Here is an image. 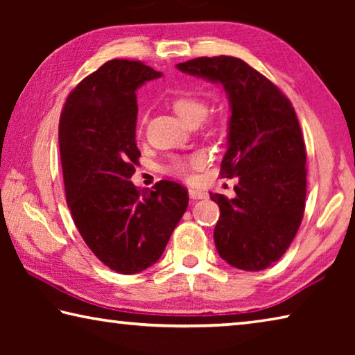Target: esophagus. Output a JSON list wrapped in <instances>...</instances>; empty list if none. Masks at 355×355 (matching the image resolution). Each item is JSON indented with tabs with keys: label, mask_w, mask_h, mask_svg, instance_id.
<instances>
[{
	"label": "esophagus",
	"mask_w": 355,
	"mask_h": 355,
	"mask_svg": "<svg viewBox=\"0 0 355 355\" xmlns=\"http://www.w3.org/2000/svg\"><path fill=\"white\" fill-rule=\"evenodd\" d=\"M189 197L194 200H199V199H205L207 197V192L199 191V189H189Z\"/></svg>",
	"instance_id": "obj_1"
}]
</instances>
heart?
Instances as JSON below:
<instances>
[{
  "label": "heart",
  "mask_w": 355,
  "mask_h": 355,
  "mask_svg": "<svg viewBox=\"0 0 355 355\" xmlns=\"http://www.w3.org/2000/svg\"><path fill=\"white\" fill-rule=\"evenodd\" d=\"M172 107L177 112V116L188 125H199L208 114L207 101L197 97V95H178L172 100ZM146 123V116L141 117L139 131ZM203 164V156L192 155V156H173L169 159V163L164 166V172L177 177H189L191 169H196Z\"/></svg>",
  "instance_id": "obj_1"
}]
</instances>
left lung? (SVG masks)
<instances>
[{
	"instance_id": "left-lung-1",
	"label": "left lung",
	"mask_w": 355,
	"mask_h": 355,
	"mask_svg": "<svg viewBox=\"0 0 355 355\" xmlns=\"http://www.w3.org/2000/svg\"><path fill=\"white\" fill-rule=\"evenodd\" d=\"M184 73L220 83L230 100L228 148L220 177H238L235 197L209 194L219 205L214 243L243 271L280 260L300 227L307 196V150L286 95L239 58H196Z\"/></svg>"
}]
</instances>
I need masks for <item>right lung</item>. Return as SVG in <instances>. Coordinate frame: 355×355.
Returning a JSON list of instances; mask_svg holds the SVG:
<instances>
[{"label":"right lung","mask_w":355,"mask_h":355,"mask_svg":"<svg viewBox=\"0 0 355 355\" xmlns=\"http://www.w3.org/2000/svg\"><path fill=\"white\" fill-rule=\"evenodd\" d=\"M159 76L141 61H107L76 84L59 120L71 219L94 255L120 274L159 260L189 202L180 183L161 180L141 192L130 182L141 156L136 91Z\"/></svg>","instance_id":"right-lung-1"}]
</instances>
